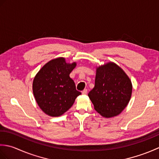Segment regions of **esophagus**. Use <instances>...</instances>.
<instances>
[{"label":"esophagus","mask_w":159,"mask_h":159,"mask_svg":"<svg viewBox=\"0 0 159 159\" xmlns=\"http://www.w3.org/2000/svg\"><path fill=\"white\" fill-rule=\"evenodd\" d=\"M82 93L84 94V95H85V94H87V89H84V90L83 91V92H82Z\"/></svg>","instance_id":"obj_1"}]
</instances>
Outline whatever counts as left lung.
<instances>
[{
  "label": "left lung",
  "mask_w": 159,
  "mask_h": 159,
  "mask_svg": "<svg viewBox=\"0 0 159 159\" xmlns=\"http://www.w3.org/2000/svg\"><path fill=\"white\" fill-rule=\"evenodd\" d=\"M132 89V83L124 71L109 62L96 68L95 86L88 96L98 113L104 117H112L128 105Z\"/></svg>",
  "instance_id": "left-lung-1"
}]
</instances>
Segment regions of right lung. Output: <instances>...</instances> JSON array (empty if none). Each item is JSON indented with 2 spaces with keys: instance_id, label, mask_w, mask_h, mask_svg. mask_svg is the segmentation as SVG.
I'll return each mask as SVG.
<instances>
[{
  "instance_id": "1",
  "label": "right lung",
  "mask_w": 159,
  "mask_h": 159,
  "mask_svg": "<svg viewBox=\"0 0 159 159\" xmlns=\"http://www.w3.org/2000/svg\"><path fill=\"white\" fill-rule=\"evenodd\" d=\"M76 63H66L63 57L50 61L36 74L33 92L37 103L46 114L58 117L70 109L81 94L76 89L70 74Z\"/></svg>"
}]
</instances>
